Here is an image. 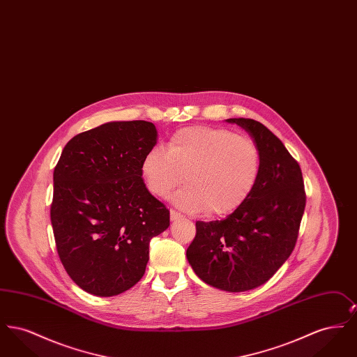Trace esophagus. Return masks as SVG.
Wrapping results in <instances>:
<instances>
[{
	"label": "esophagus",
	"mask_w": 357,
	"mask_h": 357,
	"mask_svg": "<svg viewBox=\"0 0 357 357\" xmlns=\"http://www.w3.org/2000/svg\"><path fill=\"white\" fill-rule=\"evenodd\" d=\"M183 215L175 210H170V218L171 221H176V220H181Z\"/></svg>",
	"instance_id": "esophagus-1"
}]
</instances>
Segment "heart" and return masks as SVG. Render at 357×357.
Masks as SVG:
<instances>
[{
  "label": "heart",
  "mask_w": 357,
  "mask_h": 357,
  "mask_svg": "<svg viewBox=\"0 0 357 357\" xmlns=\"http://www.w3.org/2000/svg\"><path fill=\"white\" fill-rule=\"evenodd\" d=\"M261 172L255 142L226 128L188 127L171 136L167 151L153 147L142 160V174L158 198H172L187 213L211 217L236 211L253 192Z\"/></svg>",
  "instance_id": "heart-1"
}]
</instances>
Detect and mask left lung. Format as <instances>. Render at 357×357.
Returning <instances> with one entry per match:
<instances>
[{
    "label": "left lung",
    "instance_id": "8db88e82",
    "mask_svg": "<svg viewBox=\"0 0 357 357\" xmlns=\"http://www.w3.org/2000/svg\"><path fill=\"white\" fill-rule=\"evenodd\" d=\"M243 128L261 153V172L246 202L222 221L195 223L186 257L195 274L213 288L237 293L271 280L291 255L305 191L298 163L262 123L226 119Z\"/></svg>",
    "mask_w": 357,
    "mask_h": 357
}]
</instances>
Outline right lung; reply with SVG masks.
I'll list each match as a JSON object with an SVG mask.
<instances>
[{
  "label": "right lung",
  "mask_w": 357,
  "mask_h": 357,
  "mask_svg": "<svg viewBox=\"0 0 357 357\" xmlns=\"http://www.w3.org/2000/svg\"><path fill=\"white\" fill-rule=\"evenodd\" d=\"M156 140L151 121L104 123L73 136L54 167L57 253L86 293L111 297L132 288L146 272L151 238L170 226V211L142 176Z\"/></svg>",
  "instance_id": "1"
}]
</instances>
